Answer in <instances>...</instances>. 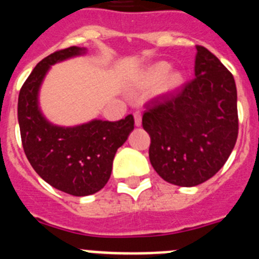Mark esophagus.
Segmentation results:
<instances>
[{
    "mask_svg": "<svg viewBox=\"0 0 259 259\" xmlns=\"http://www.w3.org/2000/svg\"><path fill=\"white\" fill-rule=\"evenodd\" d=\"M134 123H136V126H141L142 125V116H141L139 112L134 113Z\"/></svg>",
    "mask_w": 259,
    "mask_h": 259,
    "instance_id": "obj_1",
    "label": "esophagus"
}]
</instances>
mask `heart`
Masks as SVG:
<instances>
[{
	"instance_id": "b5f03b06",
	"label": "heart",
	"mask_w": 259,
	"mask_h": 259,
	"mask_svg": "<svg viewBox=\"0 0 259 259\" xmlns=\"http://www.w3.org/2000/svg\"><path fill=\"white\" fill-rule=\"evenodd\" d=\"M169 65L165 62H157V64L148 66L142 70L134 80L136 89H151L159 82V91L172 92L179 89L183 84V76L179 73H169Z\"/></svg>"
}]
</instances>
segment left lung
Returning a JSON list of instances; mask_svg holds the SVG:
<instances>
[{
  "label": "left lung",
  "mask_w": 259,
  "mask_h": 259,
  "mask_svg": "<svg viewBox=\"0 0 259 259\" xmlns=\"http://www.w3.org/2000/svg\"><path fill=\"white\" fill-rule=\"evenodd\" d=\"M195 78L183 91L152 102L143 114L151 138L150 161L156 173L177 186H197L223 167L238 134L237 90L218 57L197 47Z\"/></svg>",
  "instance_id": "left-lung-1"
}]
</instances>
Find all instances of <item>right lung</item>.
I'll use <instances>...</instances> for the list:
<instances>
[{"mask_svg": "<svg viewBox=\"0 0 259 259\" xmlns=\"http://www.w3.org/2000/svg\"><path fill=\"white\" fill-rule=\"evenodd\" d=\"M86 53L87 48L70 47L49 55L36 65L18 98V122L27 159L46 183L75 197L104 188L117 150L134 129L132 114L114 122L92 118L74 126L56 125L44 116L40 89L51 67Z\"/></svg>", "mask_w": 259, "mask_h": 259, "instance_id": "add662e5", "label": "right lung"}]
</instances>
